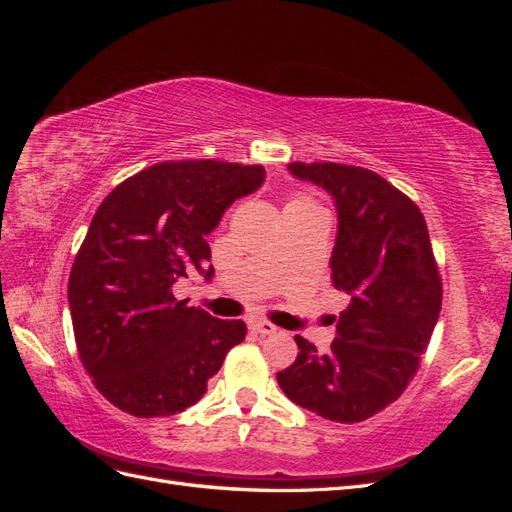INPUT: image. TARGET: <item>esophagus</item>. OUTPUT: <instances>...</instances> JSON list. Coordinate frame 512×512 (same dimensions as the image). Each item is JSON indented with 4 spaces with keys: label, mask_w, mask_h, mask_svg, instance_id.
<instances>
[{
    "label": "esophagus",
    "mask_w": 512,
    "mask_h": 512,
    "mask_svg": "<svg viewBox=\"0 0 512 512\" xmlns=\"http://www.w3.org/2000/svg\"><path fill=\"white\" fill-rule=\"evenodd\" d=\"M250 329H252L254 333H258V335H273V333L280 331V329L275 327V324H271V322H267V320H256V322H252Z\"/></svg>",
    "instance_id": "esophagus-1"
}]
</instances>
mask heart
Masks as SVG:
<instances>
[{
  "label": "heart",
  "mask_w": 512,
  "mask_h": 512,
  "mask_svg": "<svg viewBox=\"0 0 512 512\" xmlns=\"http://www.w3.org/2000/svg\"><path fill=\"white\" fill-rule=\"evenodd\" d=\"M288 205H314V203L307 196H297V198H292Z\"/></svg>",
  "instance_id": "heart-1"
}]
</instances>
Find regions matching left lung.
<instances>
[{
	"label": "left lung",
	"mask_w": 512,
	"mask_h": 512,
	"mask_svg": "<svg viewBox=\"0 0 512 512\" xmlns=\"http://www.w3.org/2000/svg\"><path fill=\"white\" fill-rule=\"evenodd\" d=\"M337 205L331 256L337 290L350 294L329 354L297 335V361L277 374L294 404L335 423H361L393 404L416 376L442 307V277L421 209L369 168L292 162Z\"/></svg>",
	"instance_id": "8db88e82"
}]
</instances>
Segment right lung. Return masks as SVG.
<instances>
[{
	"instance_id": "1",
	"label": "right lung",
	"mask_w": 512,
	"mask_h": 512,
	"mask_svg": "<svg viewBox=\"0 0 512 512\" xmlns=\"http://www.w3.org/2000/svg\"><path fill=\"white\" fill-rule=\"evenodd\" d=\"M265 181L260 164L168 160L121 181L98 207L68 280L76 350L96 389L138 418L170 416L207 393L243 320L179 301L173 284L207 280L205 235Z\"/></svg>"
}]
</instances>
